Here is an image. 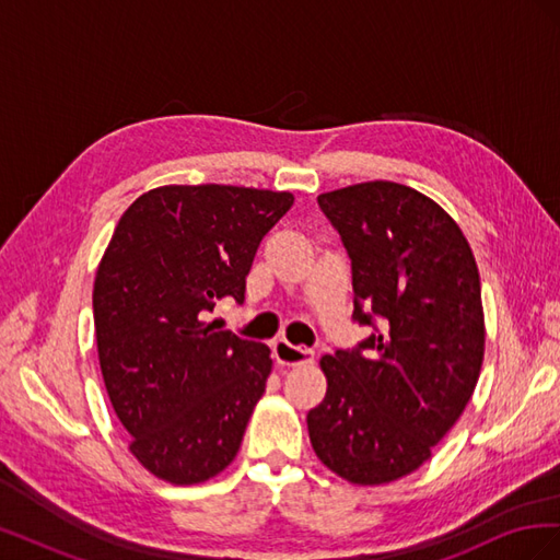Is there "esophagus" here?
I'll return each mask as SVG.
<instances>
[{"label":"esophagus","instance_id":"1","mask_svg":"<svg viewBox=\"0 0 560 560\" xmlns=\"http://www.w3.org/2000/svg\"><path fill=\"white\" fill-rule=\"evenodd\" d=\"M273 350H276V360L282 366H301V364H311L315 360V352L311 348L292 346L290 341H284V338L276 341Z\"/></svg>","mask_w":560,"mask_h":560}]
</instances>
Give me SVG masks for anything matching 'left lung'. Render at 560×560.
Wrapping results in <instances>:
<instances>
[{
  "instance_id": "8db88e82",
  "label": "left lung",
  "mask_w": 560,
  "mask_h": 560,
  "mask_svg": "<svg viewBox=\"0 0 560 560\" xmlns=\"http://www.w3.org/2000/svg\"><path fill=\"white\" fill-rule=\"evenodd\" d=\"M352 261V319L376 331L319 360L327 395L308 411L322 465L354 486L416 471L477 387L486 327L471 247L432 198L397 182L319 194Z\"/></svg>"
}]
</instances>
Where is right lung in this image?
<instances>
[{"label":"right lung","instance_id":"add662e5","mask_svg":"<svg viewBox=\"0 0 560 560\" xmlns=\"http://www.w3.org/2000/svg\"><path fill=\"white\" fill-rule=\"evenodd\" d=\"M290 191L167 184L118 219L93 284L100 369L130 453L154 477L202 483L241 448L270 376V350L214 327L222 299L245 301L264 235Z\"/></svg>","mask_w":560,"mask_h":560}]
</instances>
